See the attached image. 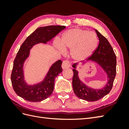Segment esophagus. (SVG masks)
Returning a JSON list of instances; mask_svg holds the SVG:
<instances>
[{
	"label": "esophagus",
	"instance_id": "34e87169",
	"mask_svg": "<svg viewBox=\"0 0 129 129\" xmlns=\"http://www.w3.org/2000/svg\"><path fill=\"white\" fill-rule=\"evenodd\" d=\"M70 67V64L69 61L68 60H65L62 62V69H67V68H69Z\"/></svg>",
	"mask_w": 129,
	"mask_h": 129
}]
</instances>
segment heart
<instances>
[{"instance_id":"heart-1","label":"heart","mask_w":129,"mask_h":129,"mask_svg":"<svg viewBox=\"0 0 129 129\" xmlns=\"http://www.w3.org/2000/svg\"><path fill=\"white\" fill-rule=\"evenodd\" d=\"M98 39L94 33L86 30L73 28L63 34L61 44L56 47L60 51L72 49L71 56L75 61H81L89 56L96 49Z\"/></svg>"}]
</instances>
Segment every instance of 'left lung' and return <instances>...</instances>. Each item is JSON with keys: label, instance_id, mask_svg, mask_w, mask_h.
Wrapping results in <instances>:
<instances>
[{"label": "left lung", "instance_id": "8db88e82", "mask_svg": "<svg viewBox=\"0 0 129 129\" xmlns=\"http://www.w3.org/2000/svg\"><path fill=\"white\" fill-rule=\"evenodd\" d=\"M95 30L99 40V44L94 53L87 60V61L94 62L103 70L106 75V84L100 89H95L87 85L79 78V72L76 70L78 64L73 65L74 75L73 77V87L77 96L87 101H95L108 94L113 87L116 76V57L113 49L106 38ZM86 62H84V65Z\"/></svg>", "mask_w": 129, "mask_h": 129}]
</instances>
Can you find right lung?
Returning <instances> with one entry per match:
<instances>
[{"instance_id":"add662e5","label":"right lung","mask_w":129,"mask_h":129,"mask_svg":"<svg viewBox=\"0 0 129 129\" xmlns=\"http://www.w3.org/2000/svg\"><path fill=\"white\" fill-rule=\"evenodd\" d=\"M66 27L61 25H50L40 27L26 38L21 45L13 63L11 75L13 89L16 94L30 102H39L47 99L53 93L55 79L62 72V61L57 60L49 68L43 80L33 85L29 84L25 80L24 66L30 55V51L35 45L46 44Z\"/></svg>"}]
</instances>
